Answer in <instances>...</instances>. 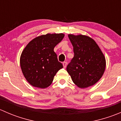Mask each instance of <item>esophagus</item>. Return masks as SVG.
<instances>
[{
  "mask_svg": "<svg viewBox=\"0 0 121 121\" xmlns=\"http://www.w3.org/2000/svg\"><path fill=\"white\" fill-rule=\"evenodd\" d=\"M67 62H66V61L63 62V67H64V68H65V67H66V66H67Z\"/></svg>",
  "mask_w": 121,
  "mask_h": 121,
  "instance_id": "34e87169",
  "label": "esophagus"
}]
</instances>
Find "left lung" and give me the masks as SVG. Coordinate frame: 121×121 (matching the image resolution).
<instances>
[{"label":"left lung","instance_id":"1","mask_svg":"<svg viewBox=\"0 0 121 121\" xmlns=\"http://www.w3.org/2000/svg\"><path fill=\"white\" fill-rule=\"evenodd\" d=\"M74 56L67 67L73 82L81 88L93 85L102 77L105 58L95 41L88 36L68 35Z\"/></svg>","mask_w":121,"mask_h":121}]
</instances>
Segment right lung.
<instances>
[{
	"instance_id": "1",
	"label": "right lung",
	"mask_w": 121,
	"mask_h": 121,
	"mask_svg": "<svg viewBox=\"0 0 121 121\" xmlns=\"http://www.w3.org/2000/svg\"><path fill=\"white\" fill-rule=\"evenodd\" d=\"M64 37L63 33L42 35L31 40L24 48L20 57V67L24 77L32 86L48 87L57 71L63 67L54 48Z\"/></svg>"
}]
</instances>
